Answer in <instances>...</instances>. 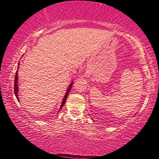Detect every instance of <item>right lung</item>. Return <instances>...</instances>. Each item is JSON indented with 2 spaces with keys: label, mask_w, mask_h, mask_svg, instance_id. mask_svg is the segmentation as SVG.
Segmentation results:
<instances>
[{
  "label": "right lung",
  "mask_w": 159,
  "mask_h": 159,
  "mask_svg": "<svg viewBox=\"0 0 159 159\" xmlns=\"http://www.w3.org/2000/svg\"><path fill=\"white\" fill-rule=\"evenodd\" d=\"M20 65V63H18V66ZM19 66H18V67ZM18 71H17L16 72V76H15V80H14V92H15V95H16V98H17V99H18V100H19V98H18ZM72 85H73V83H72L70 85V86L68 87V88H67V91H66V94H65V96H64V98H63V101H62V102H61V107H60V109H59V111L61 109V108L63 107V106L64 105V104H65V102H66V99H67V96H68V94H69V92H70V90H71V88H72Z\"/></svg>",
  "instance_id": "1"
}]
</instances>
